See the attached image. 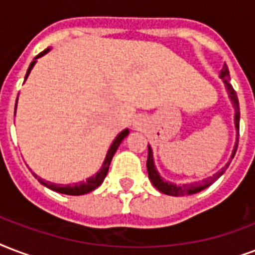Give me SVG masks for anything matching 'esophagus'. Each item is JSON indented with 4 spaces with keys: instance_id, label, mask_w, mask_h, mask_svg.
Segmentation results:
<instances>
[{
    "instance_id": "obj_1",
    "label": "esophagus",
    "mask_w": 255,
    "mask_h": 255,
    "mask_svg": "<svg viewBox=\"0 0 255 255\" xmlns=\"http://www.w3.org/2000/svg\"><path fill=\"white\" fill-rule=\"evenodd\" d=\"M135 127H136V128H137V127H139V124H135Z\"/></svg>"
}]
</instances>
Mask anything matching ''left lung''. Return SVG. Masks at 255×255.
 Instances as JSON below:
<instances>
[{"mask_svg":"<svg viewBox=\"0 0 255 255\" xmlns=\"http://www.w3.org/2000/svg\"><path fill=\"white\" fill-rule=\"evenodd\" d=\"M219 77L222 79L225 85H226L227 93H229V97H230L231 103H233V107H234V111H236V115H234V123H236L237 128V141L236 145H234V149H233V153H231V159L234 158V155L237 152V148H238V136H240V102H238V96H237V92L233 88V85L230 84V73H229V68H227L226 64H223V68L221 73H219ZM231 162V160H230ZM230 162H227V164L225 167H222L221 170L214 174L213 176H210L207 179H203L202 182H194V183H186V184H175L171 183V182H166L163 179L162 176L159 175L156 167H155V162H153V155H152V148L148 145V158H147V171H148V178L151 180V183L153 184V187L158 188L159 191L166 194V195H172V197H184V195H191V194H197V192L205 190L213 184L215 180L218 179L219 176H222L223 172L227 170V167L230 164Z\"/></svg>","mask_w":255,"mask_h":255,"instance_id":"left-lung-1","label":"left lung"}]
</instances>
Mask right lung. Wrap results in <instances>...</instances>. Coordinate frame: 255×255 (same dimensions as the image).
Returning <instances> with one entry per match:
<instances>
[{
	"instance_id": "1",
	"label": "right lung",
	"mask_w": 255,
	"mask_h": 255,
	"mask_svg": "<svg viewBox=\"0 0 255 255\" xmlns=\"http://www.w3.org/2000/svg\"><path fill=\"white\" fill-rule=\"evenodd\" d=\"M49 50L50 48L42 50L41 53L37 54L36 57H34V60H33L32 63H30V65H29L26 75H25V80L28 79L29 73H30V71H32V68L34 67L37 58L41 57V56H44L45 53H48ZM17 100H18V97H17ZM17 100H15V107H17ZM128 133H129V131H128V129H124V131H122L119 135L116 136V139H115L114 143L111 144L110 149H108V152H107V156L106 159H104V163H103L100 171H99L97 174L93 175V176H91V178H88L85 182H80V183H75V184H65V186H64V184H56V183H50V182H45V180H42L38 178L40 183L44 184L45 187L50 188V190H53V191L60 192V194H67V195H84V194H88V192L93 191L95 188H97L100 184L103 183V180L106 179L107 174H108V168H110L111 160H112V158H114L116 149L119 148L120 143L123 141V139L128 135ZM34 176L37 178V175H34Z\"/></svg>"
}]
</instances>
